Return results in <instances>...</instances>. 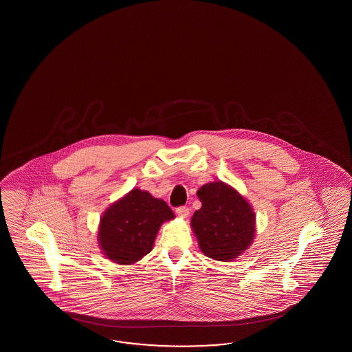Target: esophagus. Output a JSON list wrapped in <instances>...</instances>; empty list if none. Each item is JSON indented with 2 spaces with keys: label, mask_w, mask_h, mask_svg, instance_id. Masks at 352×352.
Instances as JSON below:
<instances>
[{
  "label": "esophagus",
  "mask_w": 352,
  "mask_h": 352,
  "mask_svg": "<svg viewBox=\"0 0 352 352\" xmlns=\"http://www.w3.org/2000/svg\"><path fill=\"white\" fill-rule=\"evenodd\" d=\"M175 213H177V215H178L179 218H183V219H184V218H187V217H188V213H190V212H188V209H187V208L181 206V208H178V209L175 210Z\"/></svg>",
  "instance_id": "obj_1"
}]
</instances>
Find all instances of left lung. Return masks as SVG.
<instances>
[{
  "mask_svg": "<svg viewBox=\"0 0 352 352\" xmlns=\"http://www.w3.org/2000/svg\"><path fill=\"white\" fill-rule=\"evenodd\" d=\"M201 208L191 218V228L204 254L231 262L248 250L256 236V213L245 197L222 181L197 191Z\"/></svg>",
  "mask_w": 352,
  "mask_h": 352,
  "instance_id": "1",
  "label": "left lung"
}]
</instances>
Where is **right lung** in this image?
I'll use <instances>...</instances> for the list:
<instances>
[{"instance_id": "right-lung-1", "label": "right lung", "mask_w": 352, "mask_h": 352, "mask_svg": "<svg viewBox=\"0 0 352 352\" xmlns=\"http://www.w3.org/2000/svg\"><path fill=\"white\" fill-rule=\"evenodd\" d=\"M174 218L164 200L133 188L102 214L98 244L107 259L122 266L134 265L152 250L161 224Z\"/></svg>"}]
</instances>
